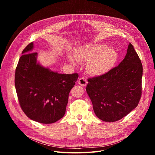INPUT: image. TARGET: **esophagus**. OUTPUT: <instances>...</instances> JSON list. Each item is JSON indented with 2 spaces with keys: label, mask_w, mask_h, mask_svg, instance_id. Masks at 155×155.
<instances>
[{
  "label": "esophagus",
  "mask_w": 155,
  "mask_h": 155,
  "mask_svg": "<svg viewBox=\"0 0 155 155\" xmlns=\"http://www.w3.org/2000/svg\"><path fill=\"white\" fill-rule=\"evenodd\" d=\"M78 83L80 85L82 86H85L87 84V81H86V80L85 78H83V77H81V78H80L79 80H78Z\"/></svg>",
  "instance_id": "esophagus-1"
}]
</instances>
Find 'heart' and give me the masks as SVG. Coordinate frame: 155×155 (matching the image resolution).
I'll return each instance as SVG.
<instances>
[{
  "label": "heart",
  "mask_w": 155,
  "mask_h": 155,
  "mask_svg": "<svg viewBox=\"0 0 155 155\" xmlns=\"http://www.w3.org/2000/svg\"><path fill=\"white\" fill-rule=\"evenodd\" d=\"M75 57L78 61H88L87 69L90 74L101 75L108 72L114 67L118 55L114 48L97 44L82 47ZM69 60L72 63L75 62L72 58H70Z\"/></svg>",
  "instance_id": "1"
}]
</instances>
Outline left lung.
<instances>
[{
  "label": "left lung",
  "mask_w": 155,
  "mask_h": 155,
  "mask_svg": "<svg viewBox=\"0 0 155 155\" xmlns=\"http://www.w3.org/2000/svg\"><path fill=\"white\" fill-rule=\"evenodd\" d=\"M143 68L129 43L124 59L106 74L88 78L86 92L100 120L114 122L134 110L142 94Z\"/></svg>",
  "instance_id": "8db88e82"
}]
</instances>
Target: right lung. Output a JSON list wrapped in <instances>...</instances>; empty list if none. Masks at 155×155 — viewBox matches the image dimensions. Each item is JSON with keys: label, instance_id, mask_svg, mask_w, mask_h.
<instances>
[{"label": "right lung", "instance_id": "right-lung-1", "mask_svg": "<svg viewBox=\"0 0 155 155\" xmlns=\"http://www.w3.org/2000/svg\"><path fill=\"white\" fill-rule=\"evenodd\" d=\"M32 42L24 49L15 71V85L20 107L30 119L43 124L62 118L69 94L78 75L62 74L44 68L31 53Z\"/></svg>", "mask_w": 155, "mask_h": 155}]
</instances>
